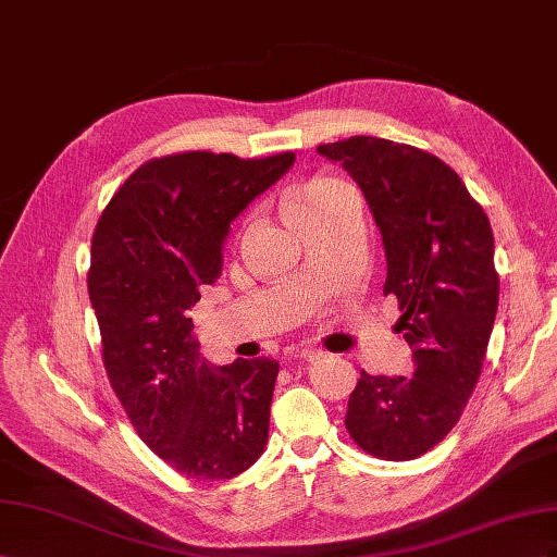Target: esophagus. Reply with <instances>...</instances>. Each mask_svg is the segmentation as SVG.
<instances>
[{
	"label": "esophagus",
	"mask_w": 557,
	"mask_h": 557,
	"mask_svg": "<svg viewBox=\"0 0 557 557\" xmlns=\"http://www.w3.org/2000/svg\"><path fill=\"white\" fill-rule=\"evenodd\" d=\"M324 357H326V352H324V349H320V347H314V345L300 347V359L308 361V363H317V361H322Z\"/></svg>",
	"instance_id": "obj_1"
}]
</instances>
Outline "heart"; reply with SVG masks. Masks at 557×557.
Instances as JSON below:
<instances>
[{"label": "heart", "mask_w": 557, "mask_h": 557, "mask_svg": "<svg viewBox=\"0 0 557 557\" xmlns=\"http://www.w3.org/2000/svg\"><path fill=\"white\" fill-rule=\"evenodd\" d=\"M341 186L343 184L336 180H312L292 190L287 200H284V212L292 219V224L298 226L304 219L326 210Z\"/></svg>", "instance_id": "1"}]
</instances>
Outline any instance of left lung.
I'll list each match as a JSON object with an SVG mask.
<instances>
[{
	"mask_svg": "<svg viewBox=\"0 0 557 557\" xmlns=\"http://www.w3.org/2000/svg\"><path fill=\"white\" fill-rule=\"evenodd\" d=\"M352 174L383 233L385 296L412 349V377L361 371L345 426L389 462L432 450L462 418L481 377L499 304L495 237L457 172L424 149L355 135L317 147Z\"/></svg>",
	"mask_w": 557,
	"mask_h": 557,
	"instance_id": "obj_1",
	"label": "left lung"
}]
</instances>
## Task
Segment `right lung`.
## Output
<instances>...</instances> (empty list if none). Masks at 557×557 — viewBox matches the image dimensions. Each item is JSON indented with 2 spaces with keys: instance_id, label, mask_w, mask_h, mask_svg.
I'll return each mask as SVG.
<instances>
[{
  "instance_id": "right-lung-1",
  "label": "right lung",
  "mask_w": 557,
  "mask_h": 557,
  "mask_svg": "<svg viewBox=\"0 0 557 557\" xmlns=\"http://www.w3.org/2000/svg\"><path fill=\"white\" fill-rule=\"evenodd\" d=\"M294 158H151L123 182L95 226L88 294L107 377L139 438L186 479H233L268 443L280 363L257 357L210 369L190 336L188 312L202 284L221 275L231 221Z\"/></svg>"
}]
</instances>
